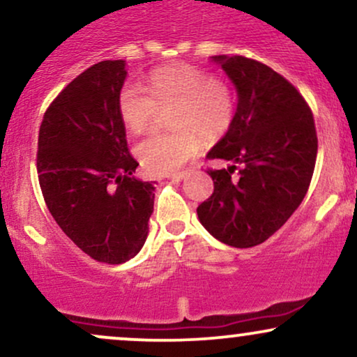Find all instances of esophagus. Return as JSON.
<instances>
[{
	"label": "esophagus",
	"mask_w": 357,
	"mask_h": 357,
	"mask_svg": "<svg viewBox=\"0 0 357 357\" xmlns=\"http://www.w3.org/2000/svg\"><path fill=\"white\" fill-rule=\"evenodd\" d=\"M184 178H188V173H173V174H169V179H173V181H181V179H184Z\"/></svg>",
	"instance_id": "obj_1"
}]
</instances>
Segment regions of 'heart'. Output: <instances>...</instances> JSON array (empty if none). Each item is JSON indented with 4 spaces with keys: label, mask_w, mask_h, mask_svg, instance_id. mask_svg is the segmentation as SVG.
<instances>
[{
    "label": "heart",
    "mask_w": 357,
    "mask_h": 357,
    "mask_svg": "<svg viewBox=\"0 0 357 357\" xmlns=\"http://www.w3.org/2000/svg\"><path fill=\"white\" fill-rule=\"evenodd\" d=\"M171 108L167 124L173 130L149 132L136 146L137 160L149 173L178 171L199 154L203 137L225 136L236 114L229 86L191 64L160 68L149 75L148 91L130 83L118 96L119 116L132 132L148 130L160 111Z\"/></svg>",
    "instance_id": "b5f03b06"
}]
</instances>
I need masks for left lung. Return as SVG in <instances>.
<instances>
[{
  "label": "left lung",
  "mask_w": 357,
  "mask_h": 357,
  "mask_svg": "<svg viewBox=\"0 0 357 357\" xmlns=\"http://www.w3.org/2000/svg\"><path fill=\"white\" fill-rule=\"evenodd\" d=\"M238 91L229 131L208 160L243 165L208 169L213 195L197 206L201 225L221 243L252 248L289 220L306 196L317 154L312 111L284 76L244 56H213Z\"/></svg>",
  "instance_id": "8db88e82"
}]
</instances>
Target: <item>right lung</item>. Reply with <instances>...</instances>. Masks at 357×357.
Listing matches in <instances>:
<instances>
[{
  "label": "right lung",
  "instance_id": "add662e5",
  "mask_svg": "<svg viewBox=\"0 0 357 357\" xmlns=\"http://www.w3.org/2000/svg\"><path fill=\"white\" fill-rule=\"evenodd\" d=\"M123 59L81 73L48 106L38 136L36 169L45 203L63 233L94 261L121 264L148 236L154 186L132 173L118 96Z\"/></svg>",
  "mask_w": 357,
  "mask_h": 357
}]
</instances>
